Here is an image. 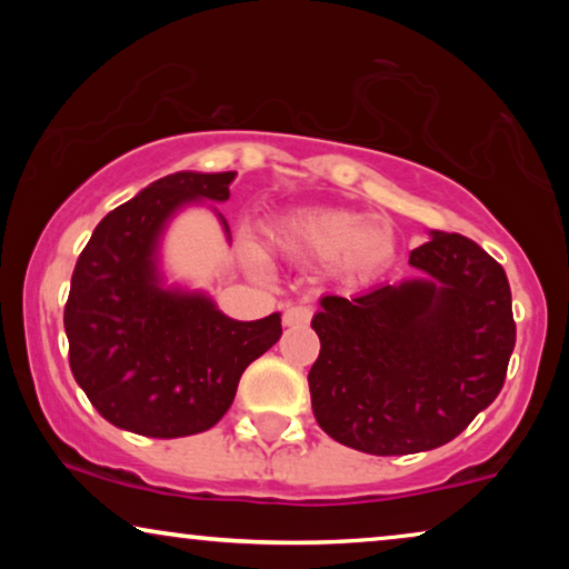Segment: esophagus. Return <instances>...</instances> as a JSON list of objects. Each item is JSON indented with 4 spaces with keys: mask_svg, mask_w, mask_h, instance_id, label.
I'll return each mask as SVG.
<instances>
[{
    "mask_svg": "<svg viewBox=\"0 0 569 569\" xmlns=\"http://www.w3.org/2000/svg\"><path fill=\"white\" fill-rule=\"evenodd\" d=\"M310 316H313V310L308 306H290L284 310V326H306L310 321Z\"/></svg>",
    "mask_w": 569,
    "mask_h": 569,
    "instance_id": "1",
    "label": "esophagus"
}]
</instances>
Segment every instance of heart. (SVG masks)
Wrapping results in <instances>:
<instances>
[{
	"label": "heart",
	"mask_w": 569,
	"mask_h": 569,
	"mask_svg": "<svg viewBox=\"0 0 569 569\" xmlns=\"http://www.w3.org/2000/svg\"><path fill=\"white\" fill-rule=\"evenodd\" d=\"M269 240L282 253L323 263L347 279L376 277L396 251L391 224L349 209H298L271 224ZM243 253L251 267H259L261 253L253 246Z\"/></svg>",
	"instance_id": "heart-1"
}]
</instances>
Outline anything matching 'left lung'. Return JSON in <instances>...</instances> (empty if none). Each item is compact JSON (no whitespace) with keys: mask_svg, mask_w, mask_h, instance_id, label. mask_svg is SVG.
Listing matches in <instances>:
<instances>
[{"mask_svg":"<svg viewBox=\"0 0 569 569\" xmlns=\"http://www.w3.org/2000/svg\"><path fill=\"white\" fill-rule=\"evenodd\" d=\"M419 271L313 316L321 355L308 372L316 422L341 446L407 456L446 446L497 399L516 347L505 269L458 232L432 230Z\"/></svg>","mask_w":569,"mask_h":569,"instance_id":"obj_1","label":"left lung"}]
</instances>
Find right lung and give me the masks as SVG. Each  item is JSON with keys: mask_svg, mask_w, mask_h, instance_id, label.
<instances>
[{"mask_svg": "<svg viewBox=\"0 0 569 569\" xmlns=\"http://www.w3.org/2000/svg\"><path fill=\"white\" fill-rule=\"evenodd\" d=\"M236 170L166 176L108 212L77 259L64 331L69 368L108 422L144 438L214 427L238 380L282 337V316L228 318L207 292L168 287L160 243L197 201H228ZM224 236L230 228L217 212Z\"/></svg>", "mask_w": 569, "mask_h": 569, "instance_id": "add662e5", "label": "right lung"}]
</instances>
